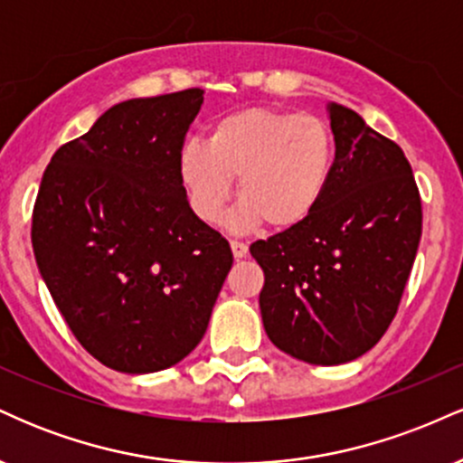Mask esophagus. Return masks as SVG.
Segmentation results:
<instances>
[{
  "label": "esophagus",
  "instance_id": "1",
  "mask_svg": "<svg viewBox=\"0 0 463 463\" xmlns=\"http://www.w3.org/2000/svg\"><path fill=\"white\" fill-rule=\"evenodd\" d=\"M231 250L235 259H243L248 254V246L243 241H231Z\"/></svg>",
  "mask_w": 463,
  "mask_h": 463
}]
</instances>
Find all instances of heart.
<instances>
[{"instance_id": "b5f03b06", "label": "heart", "mask_w": 463, "mask_h": 463, "mask_svg": "<svg viewBox=\"0 0 463 463\" xmlns=\"http://www.w3.org/2000/svg\"><path fill=\"white\" fill-rule=\"evenodd\" d=\"M337 161V139L326 119L296 110L250 106L211 126L206 143L178 152V180L189 209L215 224L237 178L239 224L283 232L317 209Z\"/></svg>"}]
</instances>
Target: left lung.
Segmentation results:
<instances>
[{
	"label": "left lung",
	"instance_id": "8db88e82",
	"mask_svg": "<svg viewBox=\"0 0 463 463\" xmlns=\"http://www.w3.org/2000/svg\"><path fill=\"white\" fill-rule=\"evenodd\" d=\"M328 119L337 161L322 202L300 226L250 246L265 274V333L313 365L346 364L383 337L422 235L401 147L342 104H328Z\"/></svg>",
	"mask_w": 463,
	"mask_h": 463
}]
</instances>
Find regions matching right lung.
Listing matches in <instances>:
<instances>
[{
  "label": "right lung",
  "mask_w": 463,
  "mask_h": 463,
  "mask_svg": "<svg viewBox=\"0 0 463 463\" xmlns=\"http://www.w3.org/2000/svg\"><path fill=\"white\" fill-rule=\"evenodd\" d=\"M202 89L115 104L56 150L32 213L36 265L89 354L128 374L172 368L200 344L232 265L189 209L178 152Z\"/></svg>",
  "instance_id": "right-lung-1"
}]
</instances>
